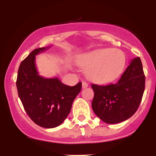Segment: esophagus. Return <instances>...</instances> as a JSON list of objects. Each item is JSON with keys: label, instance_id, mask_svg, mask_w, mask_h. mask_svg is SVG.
Segmentation results:
<instances>
[{"label": "esophagus", "instance_id": "obj_1", "mask_svg": "<svg viewBox=\"0 0 156 156\" xmlns=\"http://www.w3.org/2000/svg\"><path fill=\"white\" fill-rule=\"evenodd\" d=\"M88 86H89V84L87 83V82H82V88L83 89H85V88H87V87H88Z\"/></svg>", "mask_w": 156, "mask_h": 156}]
</instances>
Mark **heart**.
<instances>
[{
  "label": "heart",
  "instance_id": "1",
  "mask_svg": "<svg viewBox=\"0 0 156 156\" xmlns=\"http://www.w3.org/2000/svg\"><path fill=\"white\" fill-rule=\"evenodd\" d=\"M125 53L117 49H101L78 57L76 63L86 69L85 75L96 83H107L120 76L126 65Z\"/></svg>",
  "mask_w": 156,
  "mask_h": 156
}]
</instances>
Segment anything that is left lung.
<instances>
[{
	"label": "left lung",
	"mask_w": 156,
	"mask_h": 156,
	"mask_svg": "<svg viewBox=\"0 0 156 156\" xmlns=\"http://www.w3.org/2000/svg\"><path fill=\"white\" fill-rule=\"evenodd\" d=\"M145 87V76L139 57L133 58L115 84H92L94 92L93 112L108 124L121 122L133 115L139 108Z\"/></svg>",
	"instance_id": "8db88e82"
}]
</instances>
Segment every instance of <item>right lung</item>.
I'll list each match as a JSON object with an SVG mask.
<instances>
[{
    "label": "right lung",
    "mask_w": 156,
    "mask_h": 156,
    "mask_svg": "<svg viewBox=\"0 0 156 156\" xmlns=\"http://www.w3.org/2000/svg\"><path fill=\"white\" fill-rule=\"evenodd\" d=\"M47 48L34 50L21 62L16 85L20 99L31 120L42 128H53L67 118L75 98L81 90L82 83L70 87L57 78H44L39 76L35 56Z\"/></svg>",
    "instance_id": "1"
}]
</instances>
